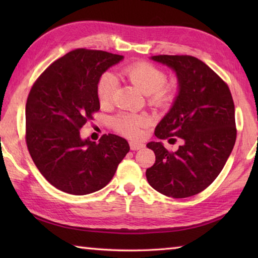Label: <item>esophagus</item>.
<instances>
[{"instance_id":"1","label":"esophagus","mask_w":258,"mask_h":258,"mask_svg":"<svg viewBox=\"0 0 258 258\" xmlns=\"http://www.w3.org/2000/svg\"><path fill=\"white\" fill-rule=\"evenodd\" d=\"M130 147H131V150L137 151V150L142 149V148H145V145H143V143H141V142L131 141V142H130Z\"/></svg>"}]
</instances>
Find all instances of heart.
<instances>
[{
    "label": "heart",
    "mask_w": 258,
    "mask_h": 258,
    "mask_svg": "<svg viewBox=\"0 0 258 258\" xmlns=\"http://www.w3.org/2000/svg\"><path fill=\"white\" fill-rule=\"evenodd\" d=\"M118 76L127 80L142 93L148 95V101L155 107H165L175 98L176 90L174 85L165 83L167 75L164 71L146 61H137L121 67ZM115 90V81L109 74L100 77L97 84V95L101 104L110 101ZM112 128L130 138H137L141 134L142 126L147 123V118L137 113L120 112L113 116L111 120Z\"/></svg>",
    "instance_id": "obj_1"
}]
</instances>
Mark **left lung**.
Instances as JSON below:
<instances>
[{
    "label": "left lung",
    "instance_id": "8db88e82",
    "mask_svg": "<svg viewBox=\"0 0 258 258\" xmlns=\"http://www.w3.org/2000/svg\"><path fill=\"white\" fill-rule=\"evenodd\" d=\"M151 59L174 69L180 86L155 135L172 145L178 139L182 143L176 151L161 142L148 143L156 161L147 169V180L167 197H191L212 184L233 149L237 127L232 95L228 84L198 58L159 54Z\"/></svg>",
    "mask_w": 258,
    "mask_h": 258
}]
</instances>
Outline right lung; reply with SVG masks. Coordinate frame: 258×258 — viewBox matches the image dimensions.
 I'll use <instances>...</instances> for the list:
<instances>
[{
  "mask_svg": "<svg viewBox=\"0 0 258 258\" xmlns=\"http://www.w3.org/2000/svg\"><path fill=\"white\" fill-rule=\"evenodd\" d=\"M121 59L106 51L73 50L52 62L29 91L26 145L38 171L60 191L83 196L102 189L130 151L118 135L103 134L97 143L80 134L100 109V77Z\"/></svg>",
  "mask_w": 258,
  "mask_h": 258,
  "instance_id": "add662e5",
  "label": "right lung"
}]
</instances>
